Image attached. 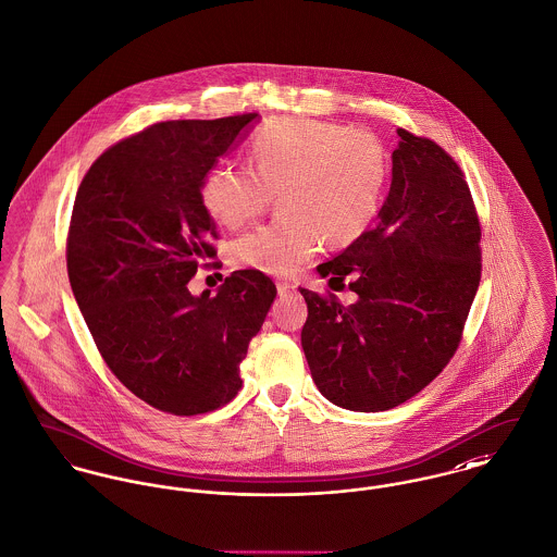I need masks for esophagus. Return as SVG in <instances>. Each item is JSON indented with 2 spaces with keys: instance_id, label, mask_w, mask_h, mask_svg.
Returning a JSON list of instances; mask_svg holds the SVG:
<instances>
[{
  "instance_id": "34e87169",
  "label": "esophagus",
  "mask_w": 557,
  "mask_h": 557,
  "mask_svg": "<svg viewBox=\"0 0 557 557\" xmlns=\"http://www.w3.org/2000/svg\"><path fill=\"white\" fill-rule=\"evenodd\" d=\"M275 286H277V295H280V297H288V295L295 293V284H290V282H286V280H280Z\"/></svg>"
}]
</instances>
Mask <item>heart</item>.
<instances>
[{
  "label": "heart",
  "mask_w": 557,
  "mask_h": 557,
  "mask_svg": "<svg viewBox=\"0 0 557 557\" xmlns=\"http://www.w3.org/2000/svg\"><path fill=\"white\" fill-rule=\"evenodd\" d=\"M250 170L215 168L201 184V203L218 224L239 228L277 193L280 218L242 235L231 260L242 269L290 275L322 239L343 246L364 233L384 190V146L364 128L275 119L248 146Z\"/></svg>",
  "instance_id": "b5f03b06"
}]
</instances>
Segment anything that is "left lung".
<instances>
[{
	"instance_id": "1",
	"label": "left lung",
	"mask_w": 557,
	"mask_h": 557,
	"mask_svg": "<svg viewBox=\"0 0 557 557\" xmlns=\"http://www.w3.org/2000/svg\"><path fill=\"white\" fill-rule=\"evenodd\" d=\"M396 133L377 224L315 267L320 277L349 275L356 302L300 288L313 384L362 413L398 407L445 369L481 280V228L460 168L434 141Z\"/></svg>"
}]
</instances>
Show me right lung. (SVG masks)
Here are the masks:
<instances>
[{"label":"right lung","mask_w":557,"mask_h":557,"mask_svg":"<svg viewBox=\"0 0 557 557\" xmlns=\"http://www.w3.org/2000/svg\"><path fill=\"white\" fill-rule=\"evenodd\" d=\"M258 114L168 121L106 150L85 175L70 224L67 275L110 371L173 416H197L242 387L239 364L277 290L257 269L190 295L215 257L201 184Z\"/></svg>","instance_id":"obj_1"}]
</instances>
